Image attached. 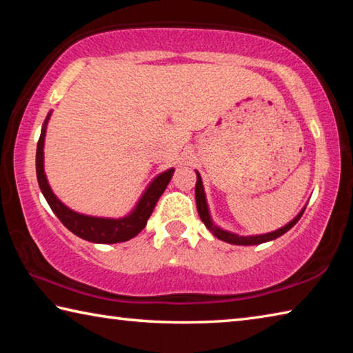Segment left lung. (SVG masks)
I'll return each instance as SVG.
<instances>
[{"label":"left lung","instance_id":"left-lung-1","mask_svg":"<svg viewBox=\"0 0 353 353\" xmlns=\"http://www.w3.org/2000/svg\"><path fill=\"white\" fill-rule=\"evenodd\" d=\"M196 176H198V181H196V188H194V194H196V207H198V213L202 219V223L205 224V227L208 230L212 232V234L219 238V240H223L225 243H230V244H238V246H254V244H261V243H266V241H272L276 240V238L282 236L283 234H286L292 225H296V223L301 216L305 212V207L302 208L301 212L297 213V216L290 221L288 224L280 227V229L270 232V234H263V235H249V236H243V235H236V234H232L229 230H224L221 229L219 225H216L212 221L210 216V210H208V205H207V199H205V191H204V185H202V179L201 174L198 171H196Z\"/></svg>","mask_w":353,"mask_h":353}]
</instances>
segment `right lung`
I'll return each mask as SVG.
<instances>
[{
  "label": "right lung",
  "mask_w": 353,
  "mask_h": 353,
  "mask_svg": "<svg viewBox=\"0 0 353 353\" xmlns=\"http://www.w3.org/2000/svg\"><path fill=\"white\" fill-rule=\"evenodd\" d=\"M51 112L41 128L40 139L37 143V154H35V170H37V181L39 187L43 193L45 199L50 204L51 210L56 213V216L61 219V223L67 227L70 232H73L82 240L99 243V244H115L128 241L134 238L145 229L149 216L154 210L155 204L160 196L163 194L165 188L172 177L174 168H170L154 179V181L148 185L145 193L137 202L134 210L123 218H99V216H90V214H82L74 210H71L67 205L57 199V196L52 193V190L48 183V179L45 174V165H43V146H45V135H46V124L50 121Z\"/></svg>",
  "instance_id": "1"
}]
</instances>
